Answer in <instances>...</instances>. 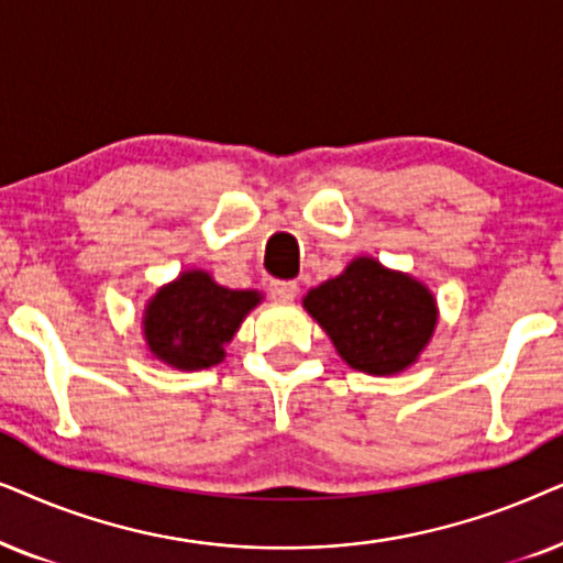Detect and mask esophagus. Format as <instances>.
Instances as JSON below:
<instances>
[{
	"mask_svg": "<svg viewBox=\"0 0 563 563\" xmlns=\"http://www.w3.org/2000/svg\"><path fill=\"white\" fill-rule=\"evenodd\" d=\"M269 294H273L275 301L290 303L298 296V286L294 280H273L269 283Z\"/></svg>",
	"mask_w": 563,
	"mask_h": 563,
	"instance_id": "34e87169",
	"label": "esophagus"
}]
</instances>
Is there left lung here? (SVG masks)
<instances>
[{
	"label": "left lung",
	"mask_w": 563,
	"mask_h": 563,
	"mask_svg": "<svg viewBox=\"0 0 563 563\" xmlns=\"http://www.w3.org/2000/svg\"><path fill=\"white\" fill-rule=\"evenodd\" d=\"M303 309L324 329L336 355L368 376H396L411 368L440 317L434 294L422 280L368 254L311 288Z\"/></svg>",
	"instance_id": "obj_1"
}]
</instances>
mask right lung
Wrapping results in <instances>:
<instances>
[{
  "label": "right lung",
  "instance_id": "add662e5",
  "mask_svg": "<svg viewBox=\"0 0 563 563\" xmlns=\"http://www.w3.org/2000/svg\"><path fill=\"white\" fill-rule=\"evenodd\" d=\"M262 301L260 290L219 286L208 269H183L146 301L141 334L159 363L177 371H206L227 357V344Z\"/></svg>",
  "mask_w": 563,
  "mask_h": 563
}]
</instances>
